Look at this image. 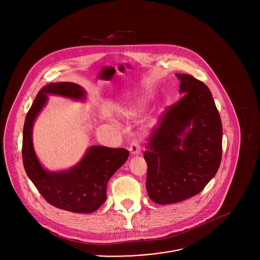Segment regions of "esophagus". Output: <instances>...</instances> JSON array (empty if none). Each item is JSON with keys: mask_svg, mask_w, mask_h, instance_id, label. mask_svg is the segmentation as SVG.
<instances>
[{"mask_svg": "<svg viewBox=\"0 0 260 260\" xmlns=\"http://www.w3.org/2000/svg\"><path fill=\"white\" fill-rule=\"evenodd\" d=\"M129 151L132 155H139L140 154L141 147H140V144L137 140H132V142L130 143V146H129Z\"/></svg>", "mask_w": 260, "mask_h": 260, "instance_id": "1", "label": "esophagus"}]
</instances>
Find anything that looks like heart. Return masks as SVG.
Wrapping results in <instances>:
<instances>
[{
    "mask_svg": "<svg viewBox=\"0 0 260 260\" xmlns=\"http://www.w3.org/2000/svg\"><path fill=\"white\" fill-rule=\"evenodd\" d=\"M140 100H141V99H139V101H138V102H140ZM134 111H135V107H134V108H132V109H130V110L128 111V113H133Z\"/></svg>",
    "mask_w": 260,
    "mask_h": 260,
    "instance_id": "obj_1",
    "label": "heart"
}]
</instances>
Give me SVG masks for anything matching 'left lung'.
<instances>
[{"mask_svg": "<svg viewBox=\"0 0 260 260\" xmlns=\"http://www.w3.org/2000/svg\"><path fill=\"white\" fill-rule=\"evenodd\" d=\"M176 77L183 96L166 109L144 152L149 198L162 205L201 192L222 156V124L210 90L191 75Z\"/></svg>", "mask_w": 260, "mask_h": 260, "instance_id": "obj_1", "label": "left lung"}]
</instances>
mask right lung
I'll return each instance as SVG.
<instances>
[{
	"label": "right lung",
	"mask_w": 260,
	"mask_h": 260,
	"mask_svg": "<svg viewBox=\"0 0 260 260\" xmlns=\"http://www.w3.org/2000/svg\"><path fill=\"white\" fill-rule=\"evenodd\" d=\"M50 94L84 100L86 92L81 86L70 82L50 83L39 91L24 124L22 156L25 171L51 205L75 213H92L106 201L107 183L127 161L129 151L91 146L82 160L69 170L51 172L44 169L33 147L32 131Z\"/></svg>",
	"instance_id": "obj_1"
}]
</instances>
